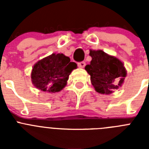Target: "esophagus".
Masks as SVG:
<instances>
[{"mask_svg":"<svg viewBox=\"0 0 149 149\" xmlns=\"http://www.w3.org/2000/svg\"><path fill=\"white\" fill-rule=\"evenodd\" d=\"M77 65H78L79 68H84V67H85V65H86V63H85V62H81V63H79Z\"/></svg>","mask_w":149,"mask_h":149,"instance_id":"esophagus-1","label":"esophagus"}]
</instances>
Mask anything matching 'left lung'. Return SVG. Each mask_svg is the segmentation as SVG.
I'll return each mask as SVG.
<instances>
[{
  "label": "left lung",
  "instance_id": "8db88e82",
  "mask_svg": "<svg viewBox=\"0 0 149 149\" xmlns=\"http://www.w3.org/2000/svg\"><path fill=\"white\" fill-rule=\"evenodd\" d=\"M89 56L92 60L85 69L97 93L110 95L122 86L127 71L120 60L101 50H90Z\"/></svg>",
  "mask_w": 149,
  "mask_h": 149
}]
</instances>
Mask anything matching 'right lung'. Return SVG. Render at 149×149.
<instances>
[{
  "instance_id": "1",
  "label": "right lung",
  "mask_w": 149,
  "mask_h": 149,
  "mask_svg": "<svg viewBox=\"0 0 149 149\" xmlns=\"http://www.w3.org/2000/svg\"><path fill=\"white\" fill-rule=\"evenodd\" d=\"M77 64L63 54H52L39 60L31 72L34 86L43 92L58 93L66 86L71 72Z\"/></svg>"
}]
</instances>
